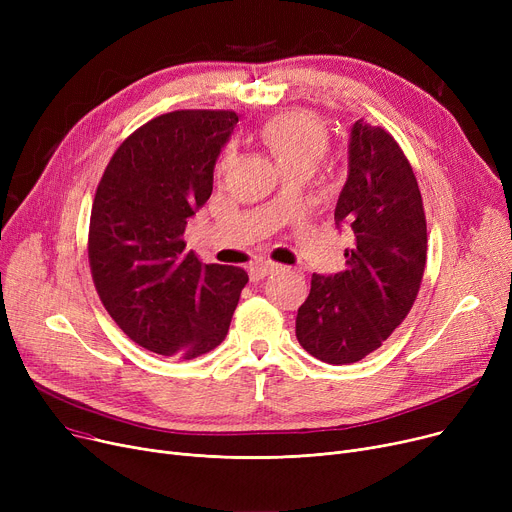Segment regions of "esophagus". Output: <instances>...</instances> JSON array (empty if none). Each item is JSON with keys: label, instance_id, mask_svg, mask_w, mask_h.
Here are the masks:
<instances>
[{"label": "esophagus", "instance_id": "esophagus-1", "mask_svg": "<svg viewBox=\"0 0 512 512\" xmlns=\"http://www.w3.org/2000/svg\"><path fill=\"white\" fill-rule=\"evenodd\" d=\"M278 270H280L278 263H274V261H261V263H255L251 267L249 278H251V282H261V280H265L267 276H272Z\"/></svg>", "mask_w": 512, "mask_h": 512}]
</instances>
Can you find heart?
Listing matches in <instances>:
<instances>
[{
  "mask_svg": "<svg viewBox=\"0 0 512 512\" xmlns=\"http://www.w3.org/2000/svg\"><path fill=\"white\" fill-rule=\"evenodd\" d=\"M259 137L274 155L280 170L292 166H315L328 149V130L307 112H284L267 120ZM230 153L224 155L220 170L230 166Z\"/></svg>",
  "mask_w": 512,
  "mask_h": 512,
  "instance_id": "obj_1",
  "label": "heart"
}]
</instances>
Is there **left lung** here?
Here are the masks:
<instances>
[{
	"instance_id": "left-lung-1",
	"label": "left lung",
	"mask_w": 512,
	"mask_h": 512,
	"mask_svg": "<svg viewBox=\"0 0 512 512\" xmlns=\"http://www.w3.org/2000/svg\"><path fill=\"white\" fill-rule=\"evenodd\" d=\"M355 245L346 267L311 278L297 313V340L309 355L348 365L378 351L417 299L427 257L419 184L390 132L357 120L348 139V178L334 211Z\"/></svg>"
}]
</instances>
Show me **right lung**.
Instances as JSON below:
<instances>
[{"instance_id": "right-lung-1", "label": "right lung", "mask_w": 512, "mask_h": 512, "mask_svg": "<svg viewBox=\"0 0 512 512\" xmlns=\"http://www.w3.org/2000/svg\"><path fill=\"white\" fill-rule=\"evenodd\" d=\"M238 122L230 110H178L134 130L107 164L91 209L89 265L118 328L164 357L195 359L230 328L242 267L184 251L188 218L213 191V168Z\"/></svg>"}]
</instances>
